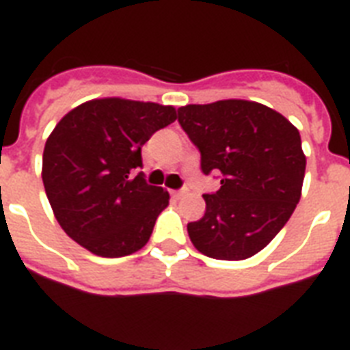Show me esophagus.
<instances>
[{
	"label": "esophagus",
	"instance_id": "1",
	"mask_svg": "<svg viewBox=\"0 0 350 350\" xmlns=\"http://www.w3.org/2000/svg\"><path fill=\"white\" fill-rule=\"evenodd\" d=\"M185 194H187L185 189H180V191H170V196L176 198V200H181V198L185 196Z\"/></svg>",
	"mask_w": 350,
	"mask_h": 350
}]
</instances>
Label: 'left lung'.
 <instances>
[{"label": "left lung", "mask_w": 350, "mask_h": 350, "mask_svg": "<svg viewBox=\"0 0 350 350\" xmlns=\"http://www.w3.org/2000/svg\"><path fill=\"white\" fill-rule=\"evenodd\" d=\"M178 121L202 154L203 174L219 176L191 241L214 260H247L283 229L301 196L305 154L298 129L269 107L245 100L178 109Z\"/></svg>", "instance_id": "obj_1"}]
</instances>
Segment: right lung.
Masks as SVG:
<instances>
[{"label": "right lung", "instance_id": "1", "mask_svg": "<svg viewBox=\"0 0 350 350\" xmlns=\"http://www.w3.org/2000/svg\"><path fill=\"white\" fill-rule=\"evenodd\" d=\"M176 120L174 107L103 98L63 116L43 150V185L57 224L103 258L147 243L169 192L148 185L142 147Z\"/></svg>", "mask_w": 350, "mask_h": 350}]
</instances>
